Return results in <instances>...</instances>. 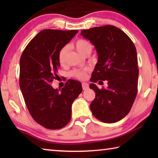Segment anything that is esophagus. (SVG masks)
Instances as JSON below:
<instances>
[{"instance_id": "obj_1", "label": "esophagus", "mask_w": 158, "mask_h": 158, "mask_svg": "<svg viewBox=\"0 0 158 158\" xmlns=\"http://www.w3.org/2000/svg\"><path fill=\"white\" fill-rule=\"evenodd\" d=\"M82 88H83V90H87L89 89V84L85 82L82 83Z\"/></svg>"}]
</instances>
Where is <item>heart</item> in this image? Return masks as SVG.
<instances>
[{
	"instance_id": "obj_1",
	"label": "heart",
	"mask_w": 158,
	"mask_h": 158,
	"mask_svg": "<svg viewBox=\"0 0 158 158\" xmlns=\"http://www.w3.org/2000/svg\"><path fill=\"white\" fill-rule=\"evenodd\" d=\"M74 47L77 49L80 54H81L84 56H89L93 50V44L89 41L84 39H79L76 41L74 43ZM68 52V47L64 46L62 49L60 50L58 53V61L60 64L63 65L66 61L67 54ZM88 69H74L71 72V75L73 77L78 79H84L87 77Z\"/></svg>"
}]
</instances>
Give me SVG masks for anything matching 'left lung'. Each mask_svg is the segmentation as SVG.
I'll use <instances>...</instances> for the list:
<instances>
[{
	"label": "left lung",
	"instance_id": "obj_1",
	"mask_svg": "<svg viewBox=\"0 0 158 158\" xmlns=\"http://www.w3.org/2000/svg\"><path fill=\"white\" fill-rule=\"evenodd\" d=\"M81 35L94 45L98 63L90 81L107 80V89L89 87L95 93L90 105L96 118L113 123L129 113L137 94L139 69L135 44L123 31L106 25L83 30Z\"/></svg>",
	"mask_w": 158,
	"mask_h": 158
}]
</instances>
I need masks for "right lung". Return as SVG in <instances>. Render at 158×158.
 <instances>
[{"instance_id":"1","label":"right lung","mask_w":158,"mask_h":158,"mask_svg":"<svg viewBox=\"0 0 158 158\" xmlns=\"http://www.w3.org/2000/svg\"><path fill=\"white\" fill-rule=\"evenodd\" d=\"M78 32L42 31L21 54L20 89L31 116L47 129H60L68 123L72 105L82 91L81 83L73 79L68 80L60 91L51 85L58 76V53Z\"/></svg>"}]
</instances>
